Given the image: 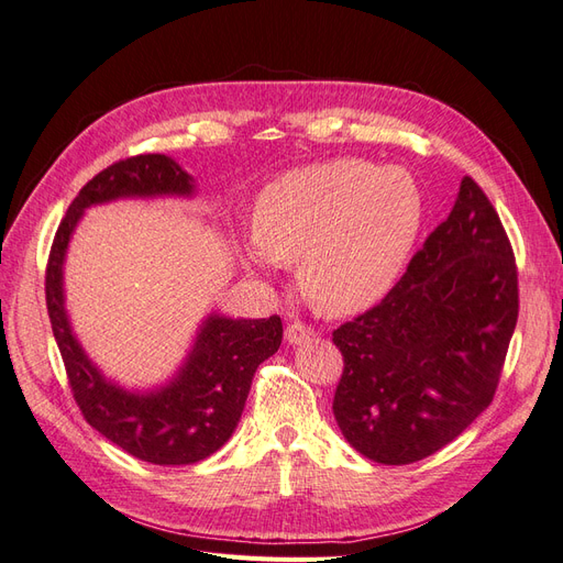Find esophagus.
Wrapping results in <instances>:
<instances>
[{
  "label": "esophagus",
  "instance_id": "1",
  "mask_svg": "<svg viewBox=\"0 0 563 563\" xmlns=\"http://www.w3.org/2000/svg\"><path fill=\"white\" fill-rule=\"evenodd\" d=\"M284 333H286L288 345H300V343H305V340H310L314 335V329H310L308 323H302V321H291Z\"/></svg>",
  "mask_w": 563,
  "mask_h": 563
}]
</instances>
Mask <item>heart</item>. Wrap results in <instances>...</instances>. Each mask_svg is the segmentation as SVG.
<instances>
[{"label":"heart","instance_id":"heart-1","mask_svg":"<svg viewBox=\"0 0 563 563\" xmlns=\"http://www.w3.org/2000/svg\"><path fill=\"white\" fill-rule=\"evenodd\" d=\"M422 220L418 185L399 166L335 159L288 172L255 201L249 265H296L323 314L366 310L387 294Z\"/></svg>","mask_w":563,"mask_h":563}]
</instances>
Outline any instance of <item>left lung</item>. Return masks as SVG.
<instances>
[{
  "instance_id": "8db88e82",
  "label": "left lung",
  "mask_w": 563,
  "mask_h": 563,
  "mask_svg": "<svg viewBox=\"0 0 563 563\" xmlns=\"http://www.w3.org/2000/svg\"><path fill=\"white\" fill-rule=\"evenodd\" d=\"M519 317L512 246L470 176L391 291L333 331V416L362 455L411 465L470 428L496 395Z\"/></svg>"
}]
</instances>
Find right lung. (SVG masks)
<instances>
[{
	"mask_svg": "<svg viewBox=\"0 0 563 563\" xmlns=\"http://www.w3.org/2000/svg\"><path fill=\"white\" fill-rule=\"evenodd\" d=\"M192 176L166 155H139L103 168L81 187L56 232L46 265V310L81 416L93 430L152 465H192L216 453L242 418L253 373L282 345V319L201 321L185 364L166 385L129 391L89 360L65 312L63 263L89 207L126 197H192Z\"/></svg>",
	"mask_w": 563,
	"mask_h": 563,
	"instance_id": "add662e5",
	"label": "right lung"
}]
</instances>
